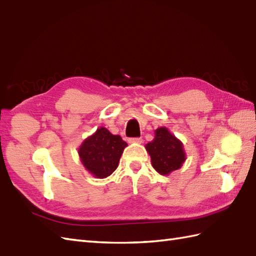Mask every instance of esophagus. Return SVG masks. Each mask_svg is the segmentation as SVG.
<instances>
[{
	"label": "esophagus",
	"instance_id": "obj_1",
	"mask_svg": "<svg viewBox=\"0 0 256 256\" xmlns=\"http://www.w3.org/2000/svg\"><path fill=\"white\" fill-rule=\"evenodd\" d=\"M129 144H142V138H130Z\"/></svg>",
	"mask_w": 256,
	"mask_h": 256
}]
</instances>
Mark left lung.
<instances>
[{"label": "left lung", "instance_id": "8db88e82", "mask_svg": "<svg viewBox=\"0 0 256 256\" xmlns=\"http://www.w3.org/2000/svg\"><path fill=\"white\" fill-rule=\"evenodd\" d=\"M146 150L151 158L152 166L161 175H168L180 168L186 160L183 142L166 127L156 130L154 139L146 144Z\"/></svg>", "mask_w": 256, "mask_h": 256}]
</instances>
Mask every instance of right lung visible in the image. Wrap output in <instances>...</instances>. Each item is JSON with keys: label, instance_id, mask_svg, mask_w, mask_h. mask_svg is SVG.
<instances>
[{"label": "right lung", "instance_id": "obj_1", "mask_svg": "<svg viewBox=\"0 0 256 256\" xmlns=\"http://www.w3.org/2000/svg\"><path fill=\"white\" fill-rule=\"evenodd\" d=\"M128 144L119 134H112L100 127L85 139L78 148L83 166L96 178H105L118 166L124 149Z\"/></svg>", "mask_w": 256, "mask_h": 256}]
</instances>
